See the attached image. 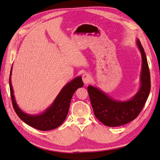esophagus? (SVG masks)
Returning a JSON list of instances; mask_svg holds the SVG:
<instances>
[{"label":"esophagus","mask_w":160,"mask_h":160,"mask_svg":"<svg viewBox=\"0 0 160 160\" xmlns=\"http://www.w3.org/2000/svg\"><path fill=\"white\" fill-rule=\"evenodd\" d=\"M91 80V76L89 74H87V73H85L83 74V76H82V80H83L84 83L85 84H88L90 81Z\"/></svg>","instance_id":"esophagus-1"}]
</instances>
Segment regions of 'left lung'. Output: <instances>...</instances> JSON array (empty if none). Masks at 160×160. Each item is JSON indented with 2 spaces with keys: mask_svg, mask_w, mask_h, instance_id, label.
Segmentation results:
<instances>
[{
  "mask_svg": "<svg viewBox=\"0 0 160 160\" xmlns=\"http://www.w3.org/2000/svg\"><path fill=\"white\" fill-rule=\"evenodd\" d=\"M136 45L142 56L140 86L136 94L125 101L114 99L98 88L88 86L94 115L105 126L117 127L132 122L140 114L150 92V74L146 53L139 39Z\"/></svg>",
  "mask_w": 160,
  "mask_h": 160,
  "instance_id": "left-lung-1",
  "label": "left lung"
}]
</instances>
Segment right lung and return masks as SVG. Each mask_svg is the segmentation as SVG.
I'll return each mask as SVG.
<instances>
[{
  "label": "right lung",
  "instance_id": "obj_1",
  "mask_svg": "<svg viewBox=\"0 0 160 160\" xmlns=\"http://www.w3.org/2000/svg\"><path fill=\"white\" fill-rule=\"evenodd\" d=\"M12 70V66L9 78L10 90L13 108L18 117L28 125L41 131L51 130L60 126L64 122L68 114L72 97L77 89L84 85L82 76L76 77L67 83L62 88L54 102L44 112L39 114H29L20 109L15 99L11 82Z\"/></svg>",
  "mask_w": 160,
  "mask_h": 160
}]
</instances>
